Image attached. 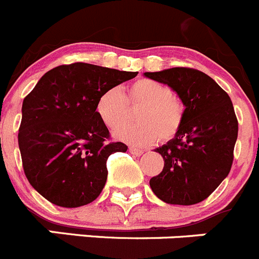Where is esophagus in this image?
Masks as SVG:
<instances>
[{
  "label": "esophagus",
  "instance_id": "obj_1",
  "mask_svg": "<svg viewBox=\"0 0 259 259\" xmlns=\"http://www.w3.org/2000/svg\"><path fill=\"white\" fill-rule=\"evenodd\" d=\"M129 152L133 154V156H137V157H139L143 154V149H138V148H134V147H130Z\"/></svg>",
  "mask_w": 259,
  "mask_h": 259
}]
</instances>
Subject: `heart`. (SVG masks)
I'll use <instances>...</instances> for the list:
<instances>
[{
    "mask_svg": "<svg viewBox=\"0 0 259 259\" xmlns=\"http://www.w3.org/2000/svg\"><path fill=\"white\" fill-rule=\"evenodd\" d=\"M129 107H139L135 113L138 122L118 127L113 135L130 146L146 147L158 139L170 141L184 122V101L170 87L153 79L133 81L125 94L117 88L107 89L97 101L96 111L106 126L115 129L129 118Z\"/></svg>",
    "mask_w": 259,
    "mask_h": 259,
    "instance_id": "heart-1",
    "label": "heart"
}]
</instances>
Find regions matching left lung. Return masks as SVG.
<instances>
[{"instance_id": "obj_1", "label": "left lung", "mask_w": 259, "mask_h": 259, "mask_svg": "<svg viewBox=\"0 0 259 259\" xmlns=\"http://www.w3.org/2000/svg\"><path fill=\"white\" fill-rule=\"evenodd\" d=\"M144 75L167 84L185 103L181 129L167 144L156 149L165 166L149 185L168 204H197L208 198L231 170L238 138L233 102L213 79L199 70L172 67Z\"/></svg>"}]
</instances>
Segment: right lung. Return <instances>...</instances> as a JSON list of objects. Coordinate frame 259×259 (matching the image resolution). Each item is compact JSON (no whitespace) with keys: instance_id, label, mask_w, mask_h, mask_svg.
I'll return each mask as SVG.
<instances>
[{"instance_id":"1","label":"right lung","mask_w":259,"mask_h":259,"mask_svg":"<svg viewBox=\"0 0 259 259\" xmlns=\"http://www.w3.org/2000/svg\"><path fill=\"white\" fill-rule=\"evenodd\" d=\"M137 74L85 62L60 65L24 98L19 148L26 179L42 197L75 208L101 194L107 158L127 147L110 142V132L97 115V101Z\"/></svg>"}]
</instances>
